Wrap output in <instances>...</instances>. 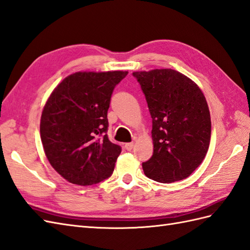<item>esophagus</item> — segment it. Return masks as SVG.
Masks as SVG:
<instances>
[{"label": "esophagus", "mask_w": 250, "mask_h": 250, "mask_svg": "<svg viewBox=\"0 0 250 250\" xmlns=\"http://www.w3.org/2000/svg\"><path fill=\"white\" fill-rule=\"evenodd\" d=\"M133 146H134V143H127V144L125 145V148L127 151H130V150L133 149Z\"/></svg>", "instance_id": "esophagus-1"}]
</instances>
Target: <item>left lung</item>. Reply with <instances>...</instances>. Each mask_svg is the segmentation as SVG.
Wrapping results in <instances>:
<instances>
[{"label": "left lung", "mask_w": 250, "mask_h": 250, "mask_svg": "<svg viewBox=\"0 0 250 250\" xmlns=\"http://www.w3.org/2000/svg\"><path fill=\"white\" fill-rule=\"evenodd\" d=\"M152 117L153 155L143 163L146 176L173 183L190 176L210 144L211 120L206 98L187 76L170 68L134 72Z\"/></svg>", "instance_id": "1"}]
</instances>
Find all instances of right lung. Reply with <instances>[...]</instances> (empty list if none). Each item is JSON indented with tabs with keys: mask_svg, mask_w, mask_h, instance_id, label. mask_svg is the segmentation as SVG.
<instances>
[{
	"mask_svg": "<svg viewBox=\"0 0 250 250\" xmlns=\"http://www.w3.org/2000/svg\"><path fill=\"white\" fill-rule=\"evenodd\" d=\"M126 75L78 72L50 94L40 135L49 164L67 182L89 186L112 175L121 146L107 137V110L115 86Z\"/></svg>",
	"mask_w": 250,
	"mask_h": 250,
	"instance_id": "right-lung-1",
	"label": "right lung"
}]
</instances>
